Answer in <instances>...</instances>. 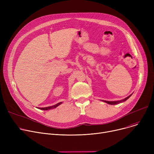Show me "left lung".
<instances>
[{
	"instance_id": "1",
	"label": "left lung",
	"mask_w": 154,
	"mask_h": 154,
	"mask_svg": "<svg viewBox=\"0 0 154 154\" xmlns=\"http://www.w3.org/2000/svg\"><path fill=\"white\" fill-rule=\"evenodd\" d=\"M132 95V94H131L129 96H128L127 97H126V98H125V99H122V100H117V101H107V100H102V101L104 102L107 103H108V104H110V105H116V104H118V103H122V102H124L126 101L129 97H131Z\"/></svg>"
}]
</instances>
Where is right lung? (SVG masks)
<instances>
[{"mask_svg":"<svg viewBox=\"0 0 154 154\" xmlns=\"http://www.w3.org/2000/svg\"><path fill=\"white\" fill-rule=\"evenodd\" d=\"M62 102H60L58 103H57L55 105H54V106H49V107H37L38 109H39L40 110H51V109H54L55 108H56L57 107H58L59 106H60V104H62Z\"/></svg>","mask_w":154,"mask_h":154,"instance_id":"1","label":"right lung"}]
</instances>
